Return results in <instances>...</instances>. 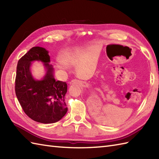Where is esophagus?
I'll return each instance as SVG.
<instances>
[{
	"label": "esophagus",
	"instance_id": "1",
	"mask_svg": "<svg viewBox=\"0 0 159 159\" xmlns=\"http://www.w3.org/2000/svg\"><path fill=\"white\" fill-rule=\"evenodd\" d=\"M81 82L80 81V80H77V79H74V80H71V81L69 83V84L70 85H80V83Z\"/></svg>",
	"mask_w": 159,
	"mask_h": 159
}]
</instances>
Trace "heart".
Instances as JSON below:
<instances>
[{"mask_svg": "<svg viewBox=\"0 0 159 159\" xmlns=\"http://www.w3.org/2000/svg\"><path fill=\"white\" fill-rule=\"evenodd\" d=\"M81 56V52L79 50H66L63 51L60 57V59L62 63H60L59 67L61 69H63L65 67L64 64L67 66H73L76 64L79 60ZM64 64H63L62 63Z\"/></svg>", "mask_w": 159, "mask_h": 159, "instance_id": "heart-1", "label": "heart"}]
</instances>
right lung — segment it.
Listing matches in <instances>:
<instances>
[{
	"mask_svg": "<svg viewBox=\"0 0 159 159\" xmlns=\"http://www.w3.org/2000/svg\"><path fill=\"white\" fill-rule=\"evenodd\" d=\"M35 60L42 62L47 70L41 80H35L30 72L31 63ZM50 61L48 50L42 47H33L20 59L16 70L17 98L31 119L43 124L57 122L67 111L64 99L67 84L55 79L54 68Z\"/></svg>",
	"mask_w": 159,
	"mask_h": 159,
	"instance_id": "1",
	"label": "right lung"
}]
</instances>
